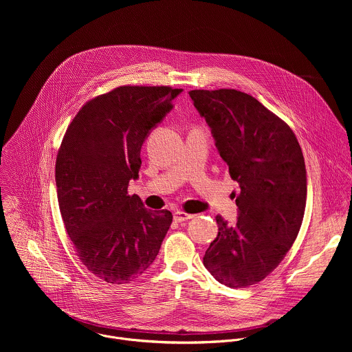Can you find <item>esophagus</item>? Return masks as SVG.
<instances>
[{
	"instance_id": "esophagus-1",
	"label": "esophagus",
	"mask_w": 352,
	"mask_h": 352,
	"mask_svg": "<svg viewBox=\"0 0 352 352\" xmlns=\"http://www.w3.org/2000/svg\"><path fill=\"white\" fill-rule=\"evenodd\" d=\"M175 221L176 222H184V221H188V219H192L194 215L192 214H187V212H183V211H176L175 215H173Z\"/></svg>"
}]
</instances>
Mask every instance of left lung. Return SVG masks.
<instances>
[{"mask_svg": "<svg viewBox=\"0 0 352 352\" xmlns=\"http://www.w3.org/2000/svg\"><path fill=\"white\" fill-rule=\"evenodd\" d=\"M229 175L240 186L239 217L218 236L203 264L222 285L241 289L270 275L294 244L306 206V168L293 130L260 101L236 89L191 91Z\"/></svg>", "mask_w": 352, "mask_h": 352, "instance_id": "8db88e82", "label": "left lung"}]
</instances>
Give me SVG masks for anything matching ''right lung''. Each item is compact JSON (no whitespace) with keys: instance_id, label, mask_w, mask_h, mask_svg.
<instances>
[{"instance_id":"right-lung-1","label":"right lung","mask_w":352,"mask_h":352,"mask_svg":"<svg viewBox=\"0 0 352 352\" xmlns=\"http://www.w3.org/2000/svg\"><path fill=\"white\" fill-rule=\"evenodd\" d=\"M182 89L119 87L88 101L66 130L55 183L67 236L82 264L107 283H130L157 257L172 223L129 182L138 179L141 149Z\"/></svg>"}]
</instances>
